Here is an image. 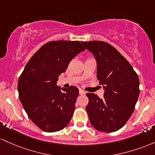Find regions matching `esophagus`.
Segmentation results:
<instances>
[{
    "mask_svg": "<svg viewBox=\"0 0 155 155\" xmlns=\"http://www.w3.org/2000/svg\"><path fill=\"white\" fill-rule=\"evenodd\" d=\"M79 93H80V94L83 95V94H85V93H86V92H85V91H83V89L80 88V89H79Z\"/></svg>",
    "mask_w": 155,
    "mask_h": 155,
    "instance_id": "34e87169",
    "label": "esophagus"
}]
</instances>
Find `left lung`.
Returning <instances> with one entry per match:
<instances>
[{
	"instance_id": "left-lung-1",
	"label": "left lung",
	"mask_w": 155,
	"mask_h": 155,
	"mask_svg": "<svg viewBox=\"0 0 155 155\" xmlns=\"http://www.w3.org/2000/svg\"><path fill=\"white\" fill-rule=\"evenodd\" d=\"M97 64V78L105 93L101 99L87 93L86 110L92 126L113 133L121 129L133 114L139 96V78L130 64L116 48L105 41H82Z\"/></svg>"
}]
</instances>
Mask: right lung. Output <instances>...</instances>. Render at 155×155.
<instances>
[{
  "instance_id": "1",
  "label": "right lung",
  "mask_w": 155,
  "mask_h": 155,
  "mask_svg": "<svg viewBox=\"0 0 155 155\" xmlns=\"http://www.w3.org/2000/svg\"><path fill=\"white\" fill-rule=\"evenodd\" d=\"M85 50L78 41L46 43L31 57L19 78L20 102L28 116L43 131L61 130L72 119L79 90L73 86L61 88L57 81L72 59Z\"/></svg>"
}]
</instances>
